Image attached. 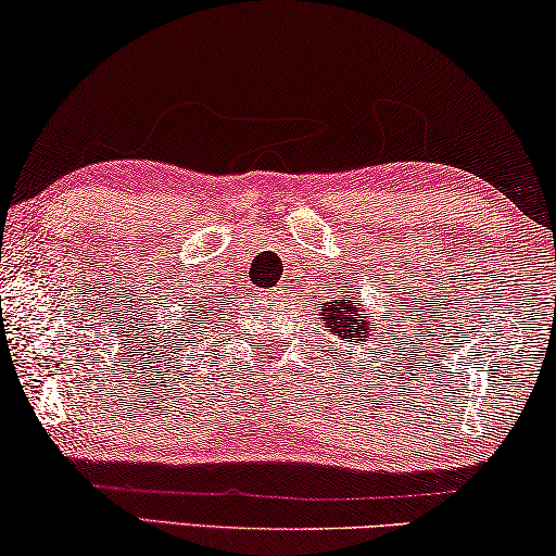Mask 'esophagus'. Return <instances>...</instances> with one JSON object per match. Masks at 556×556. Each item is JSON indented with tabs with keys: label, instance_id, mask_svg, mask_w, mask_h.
<instances>
[{
	"label": "esophagus",
	"instance_id": "1",
	"mask_svg": "<svg viewBox=\"0 0 556 556\" xmlns=\"http://www.w3.org/2000/svg\"><path fill=\"white\" fill-rule=\"evenodd\" d=\"M280 293H283V290H280V288H273V290H266V293H263V295H266V298H278Z\"/></svg>",
	"mask_w": 556,
	"mask_h": 556
}]
</instances>
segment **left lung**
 Instances as JSON below:
<instances>
[{"instance_id": "8db88e82", "label": "left lung", "mask_w": 556, "mask_h": 556, "mask_svg": "<svg viewBox=\"0 0 556 556\" xmlns=\"http://www.w3.org/2000/svg\"><path fill=\"white\" fill-rule=\"evenodd\" d=\"M323 315H326L328 328L340 336V340H350V345L357 343V340L365 338L363 330H367V323L361 320L363 313H357L355 301L348 303H330V305H320Z\"/></svg>"}]
</instances>
